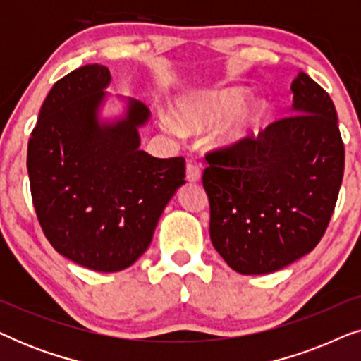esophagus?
<instances>
[{
    "mask_svg": "<svg viewBox=\"0 0 361 361\" xmlns=\"http://www.w3.org/2000/svg\"><path fill=\"white\" fill-rule=\"evenodd\" d=\"M200 174H202V171H200L199 164H195V162H189V164H187V171H185L187 180L197 182L200 179Z\"/></svg>",
    "mask_w": 361,
    "mask_h": 361,
    "instance_id": "1",
    "label": "esophagus"
}]
</instances>
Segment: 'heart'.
Instances as JSON below:
<instances>
[{
  "label": "heart",
  "mask_w": 361,
  "mask_h": 361,
  "mask_svg": "<svg viewBox=\"0 0 361 361\" xmlns=\"http://www.w3.org/2000/svg\"><path fill=\"white\" fill-rule=\"evenodd\" d=\"M251 92L245 87H228L221 90L195 93L179 102L177 120L185 130L200 133L226 123L216 131L214 145L224 151H240L255 141L271 121V108L266 102L246 103ZM167 131L177 128L171 118H161Z\"/></svg>",
  "instance_id": "obj_1"
}]
</instances>
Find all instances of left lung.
Masks as SVG:
<instances>
[{
  "mask_svg": "<svg viewBox=\"0 0 361 361\" xmlns=\"http://www.w3.org/2000/svg\"><path fill=\"white\" fill-rule=\"evenodd\" d=\"M289 116L240 151L205 156L210 240L240 274H268L312 251L334 214L345 147L329 93L307 73L293 85Z\"/></svg>",
  "mask_w": 361,
  "mask_h": 361,
  "instance_id": "8db88e82",
  "label": "left lung"
}]
</instances>
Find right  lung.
Masks as SVG:
<instances>
[{
  "mask_svg": "<svg viewBox=\"0 0 361 361\" xmlns=\"http://www.w3.org/2000/svg\"><path fill=\"white\" fill-rule=\"evenodd\" d=\"M111 75L78 67L54 83L27 145V174L41 228L54 250L83 268L116 273L149 246L159 216L185 184V159L140 149L149 110L100 120Z\"/></svg>",
  "mask_w": 361,
  "mask_h": 361,
  "instance_id": "obj_1",
  "label": "right lung"
}]
</instances>
